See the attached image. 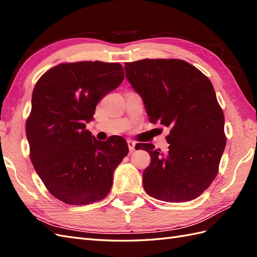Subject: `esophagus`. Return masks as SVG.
<instances>
[{
  "instance_id": "1",
  "label": "esophagus",
  "mask_w": 257,
  "mask_h": 257,
  "mask_svg": "<svg viewBox=\"0 0 257 257\" xmlns=\"http://www.w3.org/2000/svg\"><path fill=\"white\" fill-rule=\"evenodd\" d=\"M127 143H128L129 151H130V152L135 151V148H136V142H135V141H133V140H128V141H127Z\"/></svg>"
}]
</instances>
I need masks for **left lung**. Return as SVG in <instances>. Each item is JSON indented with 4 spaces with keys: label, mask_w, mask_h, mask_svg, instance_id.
I'll use <instances>...</instances> for the list:
<instances>
[{
    "label": "left lung",
    "mask_w": 257,
    "mask_h": 257,
    "mask_svg": "<svg viewBox=\"0 0 257 257\" xmlns=\"http://www.w3.org/2000/svg\"><path fill=\"white\" fill-rule=\"evenodd\" d=\"M124 71L149 121L171 128L168 153L141 143L151 158L142 174L145 190L168 202L197 198L217 176L226 143L223 111L210 80L178 59L127 62Z\"/></svg>",
    "instance_id": "obj_1"
}]
</instances>
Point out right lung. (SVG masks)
I'll return each instance as SVG.
<instances>
[{
	"label": "right lung",
	"mask_w": 257,
	"mask_h": 257,
	"mask_svg": "<svg viewBox=\"0 0 257 257\" xmlns=\"http://www.w3.org/2000/svg\"><path fill=\"white\" fill-rule=\"evenodd\" d=\"M123 77L119 63L81 61L58 64L36 83L26 120L29 157L49 193L65 204L105 198L128 154L122 137L103 142L85 129L99 100Z\"/></svg>",
	"instance_id": "add662e5"
}]
</instances>
